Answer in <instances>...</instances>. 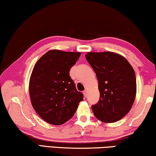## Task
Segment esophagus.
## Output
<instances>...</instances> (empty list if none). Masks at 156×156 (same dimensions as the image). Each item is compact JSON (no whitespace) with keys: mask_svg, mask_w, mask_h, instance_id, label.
Instances as JSON below:
<instances>
[{"mask_svg":"<svg viewBox=\"0 0 156 156\" xmlns=\"http://www.w3.org/2000/svg\"><path fill=\"white\" fill-rule=\"evenodd\" d=\"M83 95H84V96L85 98L87 97V90H84L83 91Z\"/></svg>","mask_w":156,"mask_h":156,"instance_id":"34e87169","label":"esophagus"}]
</instances>
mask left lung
Listing matches in <instances>:
<instances>
[{"label":"left lung","instance_id":"1","mask_svg":"<svg viewBox=\"0 0 156 156\" xmlns=\"http://www.w3.org/2000/svg\"><path fill=\"white\" fill-rule=\"evenodd\" d=\"M85 58L98 80L100 100L92 106L94 115L103 122L119 121L130 111L134 102V70L124 56L114 52H87Z\"/></svg>","mask_w":156,"mask_h":156}]
</instances>
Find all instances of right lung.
Masks as SVG:
<instances>
[{
	"label": "right lung",
	"mask_w": 156,
	"mask_h": 156,
	"mask_svg": "<svg viewBox=\"0 0 156 156\" xmlns=\"http://www.w3.org/2000/svg\"><path fill=\"white\" fill-rule=\"evenodd\" d=\"M80 52L51 50L37 61L30 79L32 105L45 122L61 125L73 117L83 95L76 88L69 71Z\"/></svg>",
	"instance_id": "add662e5"
}]
</instances>
